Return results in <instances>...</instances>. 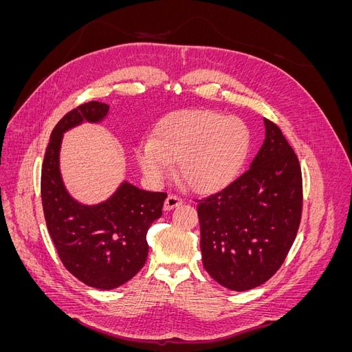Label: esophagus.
Wrapping results in <instances>:
<instances>
[{
  "mask_svg": "<svg viewBox=\"0 0 352 352\" xmlns=\"http://www.w3.org/2000/svg\"><path fill=\"white\" fill-rule=\"evenodd\" d=\"M182 199H180L179 197H176V195H168L167 198H166V201H164V210L166 211H168V210H173L175 207H177V206H180L182 204Z\"/></svg>",
  "mask_w": 352,
  "mask_h": 352,
  "instance_id": "obj_1",
  "label": "esophagus"
}]
</instances>
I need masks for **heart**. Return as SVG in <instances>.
<instances>
[{
  "label": "heart",
  "instance_id": "1",
  "mask_svg": "<svg viewBox=\"0 0 352 352\" xmlns=\"http://www.w3.org/2000/svg\"><path fill=\"white\" fill-rule=\"evenodd\" d=\"M250 150V132L236 117L186 111L158 126L154 141L136 148V162L151 184H163L179 163V177L197 194L220 192L236 179Z\"/></svg>",
  "mask_w": 352,
  "mask_h": 352
}]
</instances>
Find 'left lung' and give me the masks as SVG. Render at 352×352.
Segmentation results:
<instances>
[{
    "instance_id": "1",
    "label": "left lung",
    "mask_w": 352,
    "mask_h": 352,
    "mask_svg": "<svg viewBox=\"0 0 352 352\" xmlns=\"http://www.w3.org/2000/svg\"><path fill=\"white\" fill-rule=\"evenodd\" d=\"M265 138L250 170L199 201L202 264L232 291H248L279 270L301 221L302 177L282 131L264 119Z\"/></svg>"
}]
</instances>
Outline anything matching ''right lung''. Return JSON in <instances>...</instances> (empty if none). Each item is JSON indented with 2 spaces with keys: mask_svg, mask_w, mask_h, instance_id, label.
<instances>
[{
  "mask_svg": "<svg viewBox=\"0 0 352 352\" xmlns=\"http://www.w3.org/2000/svg\"><path fill=\"white\" fill-rule=\"evenodd\" d=\"M110 105L91 101L67 113L51 133L42 163L41 197L50 236L65 267L85 285L114 289L131 280L148 257L146 232L162 217L167 195L127 180L98 204H82L61 177L63 136L82 123H101Z\"/></svg>",
  "mask_w": 352,
  "mask_h": 352,
  "instance_id": "obj_1",
  "label": "right lung"
}]
</instances>
